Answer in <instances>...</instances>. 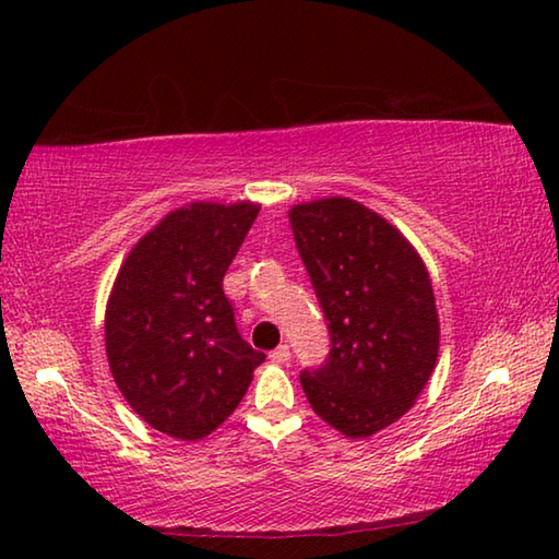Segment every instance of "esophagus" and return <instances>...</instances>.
Instances as JSON below:
<instances>
[{
  "label": "esophagus",
  "mask_w": 559,
  "mask_h": 559,
  "mask_svg": "<svg viewBox=\"0 0 559 559\" xmlns=\"http://www.w3.org/2000/svg\"><path fill=\"white\" fill-rule=\"evenodd\" d=\"M269 357L273 359V362L283 365V362H288V359H290V349H288V345H278L276 349H271Z\"/></svg>",
  "instance_id": "obj_1"
}]
</instances>
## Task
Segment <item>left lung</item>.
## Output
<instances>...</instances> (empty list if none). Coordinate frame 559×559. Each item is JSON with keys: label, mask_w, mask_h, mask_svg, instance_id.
Here are the masks:
<instances>
[{"label": "left lung", "mask_w": 559, "mask_h": 559, "mask_svg": "<svg viewBox=\"0 0 559 559\" xmlns=\"http://www.w3.org/2000/svg\"><path fill=\"white\" fill-rule=\"evenodd\" d=\"M290 229L330 335L325 362L300 372L302 392L345 437H372L409 409L437 365L429 273L392 224L345 197L293 206Z\"/></svg>", "instance_id": "8db88e82"}]
</instances>
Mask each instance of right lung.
Masks as SVG:
<instances>
[{
    "instance_id": "right-lung-1",
    "label": "right lung",
    "mask_w": 559,
    "mask_h": 559,
    "mask_svg": "<svg viewBox=\"0 0 559 559\" xmlns=\"http://www.w3.org/2000/svg\"><path fill=\"white\" fill-rule=\"evenodd\" d=\"M259 206L194 202L130 251L112 286L106 349L112 380L150 427L194 441L249 390L266 355L236 328L224 273Z\"/></svg>"
}]
</instances>
